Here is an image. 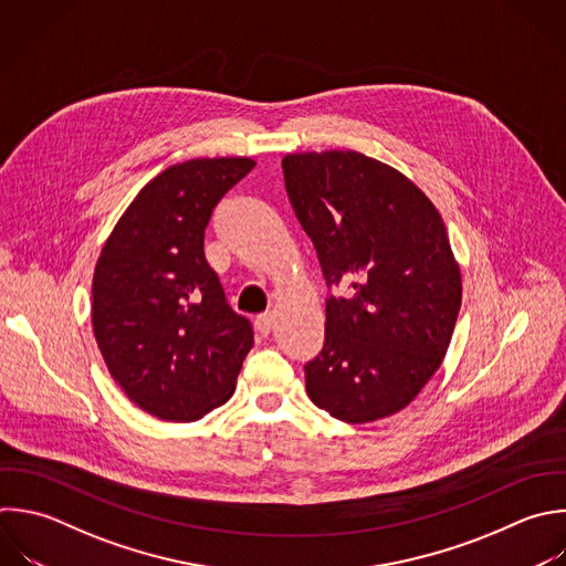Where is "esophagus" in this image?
I'll return each instance as SVG.
<instances>
[{
	"instance_id": "1",
	"label": "esophagus",
	"mask_w": 566,
	"mask_h": 566,
	"mask_svg": "<svg viewBox=\"0 0 566 566\" xmlns=\"http://www.w3.org/2000/svg\"><path fill=\"white\" fill-rule=\"evenodd\" d=\"M272 327H274V314H272V312H265V314H261V316L256 318V329H259L263 336H268Z\"/></svg>"
}]
</instances>
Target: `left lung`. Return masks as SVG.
I'll list each match as a JSON object with an SVG mask.
<instances>
[{
	"label": "left lung",
	"instance_id": "8db88e82",
	"mask_svg": "<svg viewBox=\"0 0 566 566\" xmlns=\"http://www.w3.org/2000/svg\"><path fill=\"white\" fill-rule=\"evenodd\" d=\"M281 166L327 287L347 292L325 301L307 396L349 424L394 416L440 367L462 303L442 217L411 179L354 150L285 155Z\"/></svg>",
	"mask_w": 566,
	"mask_h": 566
}]
</instances>
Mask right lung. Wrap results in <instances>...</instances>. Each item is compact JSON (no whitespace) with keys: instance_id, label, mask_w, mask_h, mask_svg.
<instances>
[{"instance_id":"obj_1","label":"right lung","mask_w":566,"mask_h":566,"mask_svg":"<svg viewBox=\"0 0 566 566\" xmlns=\"http://www.w3.org/2000/svg\"><path fill=\"white\" fill-rule=\"evenodd\" d=\"M254 166L217 157L166 168L126 208L95 265L99 352L126 396L161 420L195 422L230 400L254 345L203 252L214 206Z\"/></svg>"}]
</instances>
